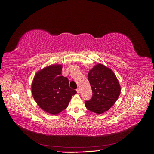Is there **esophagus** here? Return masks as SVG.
<instances>
[{"instance_id":"34e87169","label":"esophagus","mask_w":154,"mask_h":154,"mask_svg":"<svg viewBox=\"0 0 154 154\" xmlns=\"http://www.w3.org/2000/svg\"><path fill=\"white\" fill-rule=\"evenodd\" d=\"M76 91H77V92H78V93H80V88H78L77 89H76Z\"/></svg>"}]
</instances>
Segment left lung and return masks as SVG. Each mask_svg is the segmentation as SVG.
Masks as SVG:
<instances>
[{
    "mask_svg": "<svg viewBox=\"0 0 154 154\" xmlns=\"http://www.w3.org/2000/svg\"><path fill=\"white\" fill-rule=\"evenodd\" d=\"M88 80L92 91V96L85 101L86 108L96 114L109 110L117 101L121 87L115 74L102 64H97L88 74Z\"/></svg>",
    "mask_w": 154,
    "mask_h": 154,
    "instance_id": "left-lung-1",
    "label": "left lung"
}]
</instances>
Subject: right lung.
Instances as JSON below:
<instances>
[{
	"label": "right lung",
	"instance_id": "right-lung-1",
	"mask_svg": "<svg viewBox=\"0 0 154 154\" xmlns=\"http://www.w3.org/2000/svg\"><path fill=\"white\" fill-rule=\"evenodd\" d=\"M62 67L53 65L36 74L32 83V94L40 108L57 114L66 109L76 91L69 87V80L62 75Z\"/></svg>",
	"mask_w": 154,
	"mask_h": 154
}]
</instances>
